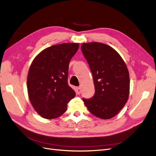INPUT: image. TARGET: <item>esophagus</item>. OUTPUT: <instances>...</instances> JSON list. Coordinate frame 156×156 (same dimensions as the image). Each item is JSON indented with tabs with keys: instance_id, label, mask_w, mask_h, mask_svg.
Wrapping results in <instances>:
<instances>
[{
	"instance_id": "34e87169",
	"label": "esophagus",
	"mask_w": 156,
	"mask_h": 156,
	"mask_svg": "<svg viewBox=\"0 0 156 156\" xmlns=\"http://www.w3.org/2000/svg\"><path fill=\"white\" fill-rule=\"evenodd\" d=\"M81 88H80V87H77V94H81Z\"/></svg>"
}]
</instances>
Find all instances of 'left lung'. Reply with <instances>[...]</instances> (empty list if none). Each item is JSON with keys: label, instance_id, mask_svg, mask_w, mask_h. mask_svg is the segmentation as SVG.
Returning <instances> with one entry per match:
<instances>
[{"label": "left lung", "instance_id": "obj_1", "mask_svg": "<svg viewBox=\"0 0 156 156\" xmlns=\"http://www.w3.org/2000/svg\"><path fill=\"white\" fill-rule=\"evenodd\" d=\"M81 50L92 72L96 90L92 98L83 99L84 105L95 116L112 119L129 98L130 80L127 66L119 53L108 45L83 43Z\"/></svg>", "mask_w": 156, "mask_h": 156}]
</instances>
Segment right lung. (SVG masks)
Wrapping results in <instances>:
<instances>
[{
	"label": "right lung",
	"instance_id": "1",
	"mask_svg": "<svg viewBox=\"0 0 156 156\" xmlns=\"http://www.w3.org/2000/svg\"><path fill=\"white\" fill-rule=\"evenodd\" d=\"M78 43H64L41 51L30 65L27 76L28 94L37 114L46 119L60 116L75 92L68 84L70 60Z\"/></svg>",
	"mask_w": 156,
	"mask_h": 156
}]
</instances>
